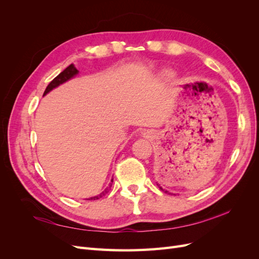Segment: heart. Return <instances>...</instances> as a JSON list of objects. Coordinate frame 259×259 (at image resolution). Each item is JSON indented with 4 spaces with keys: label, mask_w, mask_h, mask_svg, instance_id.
Segmentation results:
<instances>
[{
    "label": "heart",
    "mask_w": 259,
    "mask_h": 259,
    "mask_svg": "<svg viewBox=\"0 0 259 259\" xmlns=\"http://www.w3.org/2000/svg\"><path fill=\"white\" fill-rule=\"evenodd\" d=\"M163 75L166 77V79H171V77H174L175 76V74H174V72H171V71H164L163 72Z\"/></svg>",
    "instance_id": "1"
}]
</instances>
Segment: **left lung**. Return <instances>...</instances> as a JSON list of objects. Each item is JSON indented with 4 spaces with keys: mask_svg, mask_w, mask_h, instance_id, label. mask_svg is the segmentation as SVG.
Masks as SVG:
<instances>
[{
    "mask_svg": "<svg viewBox=\"0 0 259 259\" xmlns=\"http://www.w3.org/2000/svg\"><path fill=\"white\" fill-rule=\"evenodd\" d=\"M158 186H159V188H160L161 190H163V188H162V187H160V185H158ZM163 191H164V190H163ZM167 192H168V191H166V190H165V193H167Z\"/></svg>",
    "mask_w": 259,
    "mask_h": 259,
    "instance_id": "1",
    "label": "left lung"
}]
</instances>
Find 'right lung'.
<instances>
[{"label":"right lung","instance_id":"right-lung-1","mask_svg":"<svg viewBox=\"0 0 259 259\" xmlns=\"http://www.w3.org/2000/svg\"><path fill=\"white\" fill-rule=\"evenodd\" d=\"M77 69L74 67V65H70L69 67H67L64 71L62 72H60L56 77H55V79L48 85V88H46V90H45V92H44V94H43V96H45L46 94H48L49 92H51L52 90H54L55 88H57V86H59L60 84H62V83H65V82H67L68 80H70V79H72V77L74 76V75H76L77 74ZM111 183H113V179L111 180ZM111 187V184H110V186H109L108 188H106V190L104 191V192H101L99 195H96V197H93V198H91V199H89V200H97V199H99V198H101L103 197V195H105V193H107L108 192V190H109V188Z\"/></svg>","mask_w":259,"mask_h":259}]
</instances>
